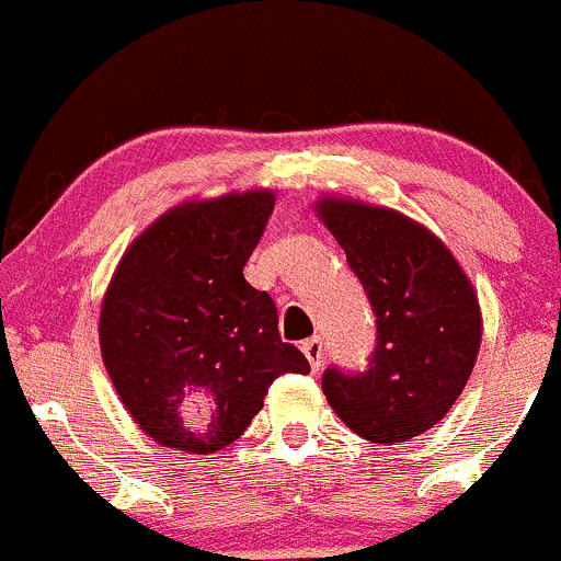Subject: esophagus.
Returning <instances> with one entry per match:
<instances>
[{
    "instance_id": "esophagus-1",
    "label": "esophagus",
    "mask_w": 561,
    "mask_h": 561,
    "mask_svg": "<svg viewBox=\"0 0 561 561\" xmlns=\"http://www.w3.org/2000/svg\"><path fill=\"white\" fill-rule=\"evenodd\" d=\"M301 350H304V355L309 358V364H312V369L320 371L322 358H325V344H322V339L320 336L307 339V342H301Z\"/></svg>"
}]
</instances>
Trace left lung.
Returning <instances> with one entry per match:
<instances>
[{"label": "left lung", "mask_w": 561, "mask_h": 561, "mask_svg": "<svg viewBox=\"0 0 561 561\" xmlns=\"http://www.w3.org/2000/svg\"><path fill=\"white\" fill-rule=\"evenodd\" d=\"M320 217L364 285L377 328L366 366H328L322 393L358 437L407 443L443 421L472 375L478 298L443 241L399 211L322 201Z\"/></svg>", "instance_id": "1"}]
</instances>
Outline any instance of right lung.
<instances>
[{
    "instance_id": "1",
    "label": "right lung",
    "mask_w": 561,
    "mask_h": 561,
    "mask_svg": "<svg viewBox=\"0 0 561 561\" xmlns=\"http://www.w3.org/2000/svg\"><path fill=\"white\" fill-rule=\"evenodd\" d=\"M271 214V192L179 206L118 263L100 314L103 360L154 443L214 454L247 432L276 377L309 371L282 342L274 298L244 279Z\"/></svg>"
}]
</instances>
